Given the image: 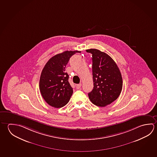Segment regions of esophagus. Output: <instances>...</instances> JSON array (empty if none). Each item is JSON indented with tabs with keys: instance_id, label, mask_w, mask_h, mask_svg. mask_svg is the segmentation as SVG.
<instances>
[{
	"instance_id": "34e87169",
	"label": "esophagus",
	"mask_w": 157,
	"mask_h": 157,
	"mask_svg": "<svg viewBox=\"0 0 157 157\" xmlns=\"http://www.w3.org/2000/svg\"><path fill=\"white\" fill-rule=\"evenodd\" d=\"M81 86H82V84H81V83H80L79 84H77V85H76V88H77V89H79L80 88H81Z\"/></svg>"
}]
</instances>
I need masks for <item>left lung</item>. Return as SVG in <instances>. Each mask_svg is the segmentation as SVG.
Here are the masks:
<instances>
[{"label":"left lung","mask_w":157,"mask_h":157,"mask_svg":"<svg viewBox=\"0 0 157 157\" xmlns=\"http://www.w3.org/2000/svg\"><path fill=\"white\" fill-rule=\"evenodd\" d=\"M86 51L92 54L94 88L88 94L91 101L98 106L104 107L118 98L122 89L120 69L113 58L97 49Z\"/></svg>","instance_id":"1"}]
</instances>
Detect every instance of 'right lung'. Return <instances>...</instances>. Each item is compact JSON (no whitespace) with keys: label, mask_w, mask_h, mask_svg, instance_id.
Wrapping results in <instances>:
<instances>
[{"label":"right lung","mask_w":157,"mask_h":157,"mask_svg":"<svg viewBox=\"0 0 157 157\" xmlns=\"http://www.w3.org/2000/svg\"><path fill=\"white\" fill-rule=\"evenodd\" d=\"M80 52L78 51H64L54 56L45 64L39 86L42 96L50 106L60 108L69 102L73 91L65 68L72 56Z\"/></svg>","instance_id":"1"}]
</instances>
